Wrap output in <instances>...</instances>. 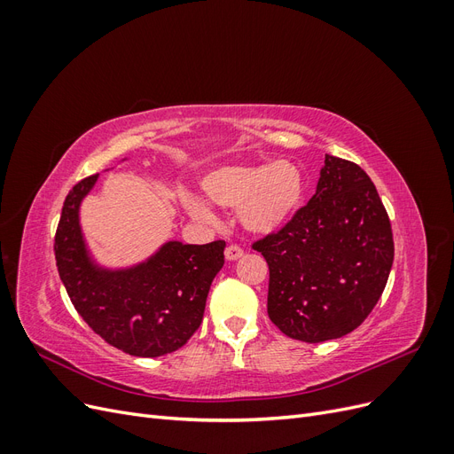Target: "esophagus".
<instances>
[{"label":"esophagus","mask_w":454,"mask_h":454,"mask_svg":"<svg viewBox=\"0 0 454 454\" xmlns=\"http://www.w3.org/2000/svg\"><path fill=\"white\" fill-rule=\"evenodd\" d=\"M242 255H244V250L240 248V246H237V244H231V246H227V248H225V257L229 261H237Z\"/></svg>","instance_id":"obj_1"}]
</instances>
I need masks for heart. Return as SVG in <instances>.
<instances>
[{
	"label": "heart",
	"mask_w": 454,
	"mask_h": 454,
	"mask_svg": "<svg viewBox=\"0 0 454 454\" xmlns=\"http://www.w3.org/2000/svg\"><path fill=\"white\" fill-rule=\"evenodd\" d=\"M202 191L222 208L239 210L244 229L270 235L292 222L305 197V176L292 160H257L225 164L202 177ZM185 210L210 222L212 210L200 197L184 193Z\"/></svg>",
	"instance_id": "heart-1"
}]
</instances>
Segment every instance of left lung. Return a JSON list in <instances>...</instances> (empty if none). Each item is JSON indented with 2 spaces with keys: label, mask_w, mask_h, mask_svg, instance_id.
I'll use <instances>...</instances> for the list:
<instances>
[{
  "label": "left lung",
  "mask_w": 454,
  "mask_h": 454,
  "mask_svg": "<svg viewBox=\"0 0 454 454\" xmlns=\"http://www.w3.org/2000/svg\"><path fill=\"white\" fill-rule=\"evenodd\" d=\"M252 248L269 265L270 322L305 342L354 332L380 299L394 261L390 219L373 182L333 155H325L309 204Z\"/></svg>",
  "instance_id": "obj_1"
}]
</instances>
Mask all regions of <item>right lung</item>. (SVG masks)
I'll use <instances>...</instances> for the list:
<instances>
[{
    "mask_svg": "<svg viewBox=\"0 0 454 454\" xmlns=\"http://www.w3.org/2000/svg\"><path fill=\"white\" fill-rule=\"evenodd\" d=\"M98 174L67 193L54 237L60 280L96 335L130 356L157 358L182 348L204 316L212 280L225 263V242L170 240L144 263L104 269L94 263L79 225V206Z\"/></svg>",
    "mask_w": 454,
    "mask_h": 454,
    "instance_id": "obj_1",
    "label": "right lung"
}]
</instances>
